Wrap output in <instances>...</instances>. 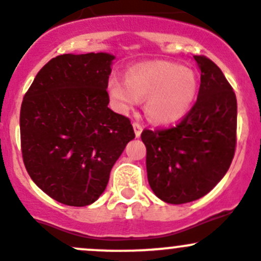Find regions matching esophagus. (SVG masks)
<instances>
[{"label":"esophagus","mask_w":261,"mask_h":261,"mask_svg":"<svg viewBox=\"0 0 261 261\" xmlns=\"http://www.w3.org/2000/svg\"><path fill=\"white\" fill-rule=\"evenodd\" d=\"M133 129L134 133H136V137H139L141 136L142 130H143V128H142V125L139 124L138 122H133Z\"/></svg>","instance_id":"1"}]
</instances>
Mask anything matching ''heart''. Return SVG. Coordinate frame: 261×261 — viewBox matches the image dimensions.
<instances>
[{
    "label": "heart",
    "instance_id": "b5f03b06",
    "mask_svg": "<svg viewBox=\"0 0 261 261\" xmlns=\"http://www.w3.org/2000/svg\"><path fill=\"white\" fill-rule=\"evenodd\" d=\"M108 96L119 113H128L144 99L147 118L156 124H174L188 115L197 100L199 81L193 69L153 61L127 69L124 81L112 77Z\"/></svg>",
    "mask_w": 261,
    "mask_h": 261
}]
</instances>
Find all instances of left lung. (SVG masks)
Here are the masks:
<instances>
[{
    "label": "left lung",
    "instance_id": "8db88e82",
    "mask_svg": "<svg viewBox=\"0 0 261 261\" xmlns=\"http://www.w3.org/2000/svg\"><path fill=\"white\" fill-rule=\"evenodd\" d=\"M194 59L200 87L187 117L175 127L141 134L149 187L170 204L208 194L229 169L236 149V95L215 62L204 56Z\"/></svg>",
    "mask_w": 261,
    "mask_h": 261
}]
</instances>
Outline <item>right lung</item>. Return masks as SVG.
Returning a JSON list of instances; mask_svg holds the SVG:
<instances>
[{"label":"right lung","mask_w":261,"mask_h":261,"mask_svg":"<svg viewBox=\"0 0 261 261\" xmlns=\"http://www.w3.org/2000/svg\"><path fill=\"white\" fill-rule=\"evenodd\" d=\"M113 59L108 53L51 58L22 100L24 165L33 181L62 204L85 207L97 200L136 137L130 120L108 108Z\"/></svg>","instance_id":"right-lung-1"}]
</instances>
